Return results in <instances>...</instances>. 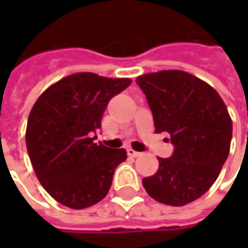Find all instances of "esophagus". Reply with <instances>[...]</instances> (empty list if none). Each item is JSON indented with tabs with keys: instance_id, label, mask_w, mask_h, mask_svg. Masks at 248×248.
Segmentation results:
<instances>
[{
	"instance_id": "obj_1",
	"label": "esophagus",
	"mask_w": 248,
	"mask_h": 248,
	"mask_svg": "<svg viewBox=\"0 0 248 248\" xmlns=\"http://www.w3.org/2000/svg\"><path fill=\"white\" fill-rule=\"evenodd\" d=\"M127 155L133 156V158H137V156L140 155V153H138V151H135L134 149H127Z\"/></svg>"
}]
</instances>
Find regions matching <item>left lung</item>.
I'll return each mask as SVG.
<instances>
[{
	"label": "left lung",
	"mask_w": 248,
	"mask_h": 248,
	"mask_svg": "<svg viewBox=\"0 0 248 248\" xmlns=\"http://www.w3.org/2000/svg\"><path fill=\"white\" fill-rule=\"evenodd\" d=\"M155 133L167 131L174 145L170 158H158L154 175L142 179L153 199L185 206L201 198L217 181L227 159L232 121L218 92L182 70L140 76Z\"/></svg>",
	"instance_id": "1"
}]
</instances>
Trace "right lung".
Returning a JSON list of instances; mask_svg holds the SVG:
<instances>
[{
	"label": "right lung",
	"instance_id": "right-lung-1",
	"mask_svg": "<svg viewBox=\"0 0 248 248\" xmlns=\"http://www.w3.org/2000/svg\"><path fill=\"white\" fill-rule=\"evenodd\" d=\"M131 83L94 73L63 77L35 101L28 118L26 149L42 187L66 207L82 210L108 195L124 149L94 143L108 101Z\"/></svg>",
	"mask_w": 248,
	"mask_h": 248
}]
</instances>
